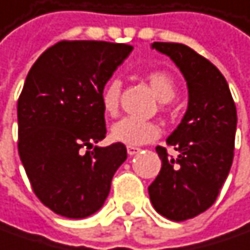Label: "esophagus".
<instances>
[{"instance_id":"1","label":"esophagus","mask_w":250,"mask_h":250,"mask_svg":"<svg viewBox=\"0 0 250 250\" xmlns=\"http://www.w3.org/2000/svg\"><path fill=\"white\" fill-rule=\"evenodd\" d=\"M126 151H128V154L129 155H135V154H138L141 149L138 146H126Z\"/></svg>"}]
</instances>
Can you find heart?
Instances as JSON below:
<instances>
[{
    "instance_id": "1",
    "label": "heart",
    "mask_w": 250,
    "mask_h": 250,
    "mask_svg": "<svg viewBox=\"0 0 250 250\" xmlns=\"http://www.w3.org/2000/svg\"><path fill=\"white\" fill-rule=\"evenodd\" d=\"M146 80L157 99L163 104L170 102L177 93L175 82L167 72L151 70L146 73ZM121 87L122 86L118 79H110L102 90L101 105L105 113L110 116L116 115L119 108ZM158 135H160V128L154 122L140 121L134 118H122L110 128L112 141L125 144L128 146H138L146 142H152L158 138Z\"/></svg>"
}]
</instances>
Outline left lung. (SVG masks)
I'll use <instances>...</instances> for the list:
<instances>
[{"mask_svg":"<svg viewBox=\"0 0 250 250\" xmlns=\"http://www.w3.org/2000/svg\"><path fill=\"white\" fill-rule=\"evenodd\" d=\"M152 48L167 54L181 70L188 106L167 138L178 157H168L164 146L155 148L161 171L148 193L160 214L183 222L216 202L233 163L237 113L229 84L213 63L180 43L155 42Z\"/></svg>","mask_w":250,"mask_h":250,"instance_id":"1","label":"left lung"}]
</instances>
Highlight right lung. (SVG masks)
I'll list each match as a JSON object with an SVG mask.
<instances>
[{"instance_id":"1","label":"right lung","mask_w":250,"mask_h":250,"mask_svg":"<svg viewBox=\"0 0 250 250\" xmlns=\"http://www.w3.org/2000/svg\"><path fill=\"white\" fill-rule=\"evenodd\" d=\"M132 48L63 40L27 75L17 104L18 154L39 200L60 216L83 219L98 211L126 160L124 144H93L106 135L102 90Z\"/></svg>"}]
</instances>
